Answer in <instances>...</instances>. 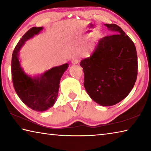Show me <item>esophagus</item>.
Returning a JSON list of instances; mask_svg holds the SVG:
<instances>
[{"instance_id": "1", "label": "esophagus", "mask_w": 151, "mask_h": 151, "mask_svg": "<svg viewBox=\"0 0 151 151\" xmlns=\"http://www.w3.org/2000/svg\"><path fill=\"white\" fill-rule=\"evenodd\" d=\"M79 62V60L77 58H73L72 60H71V63L73 64V65H76V64H78Z\"/></svg>"}]
</instances>
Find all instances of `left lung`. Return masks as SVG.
<instances>
[{
  "label": "left lung",
  "mask_w": 151,
  "mask_h": 151,
  "mask_svg": "<svg viewBox=\"0 0 151 151\" xmlns=\"http://www.w3.org/2000/svg\"><path fill=\"white\" fill-rule=\"evenodd\" d=\"M112 35L99 40L94 52L80 63L84 86L89 96L101 106L117 104L126 98L137 81L136 47L118 25L105 24Z\"/></svg>",
  "instance_id": "1"
}]
</instances>
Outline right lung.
I'll use <instances>...</instances> for the list:
<instances>
[{
	"instance_id": "obj_1",
	"label": "right lung",
	"mask_w": 151,
	"mask_h": 151,
	"mask_svg": "<svg viewBox=\"0 0 151 151\" xmlns=\"http://www.w3.org/2000/svg\"><path fill=\"white\" fill-rule=\"evenodd\" d=\"M43 27H32L18 42L12 56L11 73L14 90L23 103L36 111H45L51 108L57 101L60 78L68 64L55 66L41 75H27L20 66V50L27 40L37 35Z\"/></svg>"
}]
</instances>
